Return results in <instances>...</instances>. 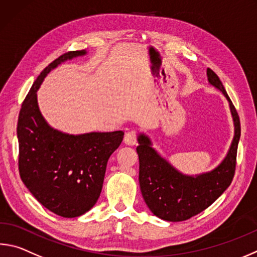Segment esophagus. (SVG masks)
Here are the masks:
<instances>
[{"mask_svg":"<svg viewBox=\"0 0 257 257\" xmlns=\"http://www.w3.org/2000/svg\"><path fill=\"white\" fill-rule=\"evenodd\" d=\"M137 138H138V132L136 129H132L129 130L128 133H125L124 143L127 145H130V146H133V145H136Z\"/></svg>","mask_w":257,"mask_h":257,"instance_id":"obj_1","label":"esophagus"}]
</instances>
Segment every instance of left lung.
Masks as SVG:
<instances>
[{"instance_id": "1", "label": "left lung", "mask_w": 257, "mask_h": 257, "mask_svg": "<svg viewBox=\"0 0 257 257\" xmlns=\"http://www.w3.org/2000/svg\"><path fill=\"white\" fill-rule=\"evenodd\" d=\"M207 75L210 84L219 88L229 101L235 122L231 147L217 169L195 177L181 174L154 151L146 136L138 137L139 184L143 198L151 211L163 220L183 221L202 212L225 192L234 179L240 138L239 115L217 74L208 68Z\"/></svg>"}]
</instances>
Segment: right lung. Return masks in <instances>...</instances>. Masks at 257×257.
<instances>
[{"mask_svg": "<svg viewBox=\"0 0 257 257\" xmlns=\"http://www.w3.org/2000/svg\"><path fill=\"white\" fill-rule=\"evenodd\" d=\"M85 54L73 50L59 56L37 77L18 119L19 173L32 195L51 212L74 218L87 212L100 197L106 163L124 133L66 135L50 128L37 103L45 76L64 60Z\"/></svg>", "mask_w": 257, "mask_h": 257, "instance_id": "add662e5", "label": "right lung"}]
</instances>
